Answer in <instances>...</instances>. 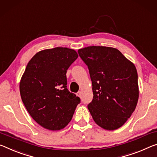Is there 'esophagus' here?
Wrapping results in <instances>:
<instances>
[{
	"label": "esophagus",
	"instance_id": "obj_1",
	"mask_svg": "<svg viewBox=\"0 0 157 157\" xmlns=\"http://www.w3.org/2000/svg\"><path fill=\"white\" fill-rule=\"evenodd\" d=\"M76 95L78 96V97H81V96H82V92H81V91H78V93L76 94Z\"/></svg>",
	"mask_w": 157,
	"mask_h": 157
}]
</instances>
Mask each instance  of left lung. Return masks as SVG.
Here are the masks:
<instances>
[{
  "instance_id": "1",
  "label": "left lung",
  "mask_w": 157,
  "mask_h": 157,
  "mask_svg": "<svg viewBox=\"0 0 157 157\" xmlns=\"http://www.w3.org/2000/svg\"><path fill=\"white\" fill-rule=\"evenodd\" d=\"M78 53L88 66L92 82L93 100L87 107L93 119L105 130L120 128L138 101L135 65L113 47L89 46Z\"/></svg>"
}]
</instances>
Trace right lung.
Wrapping results in <instances>:
<instances>
[{
    "label": "right lung",
    "instance_id": "obj_1",
    "mask_svg": "<svg viewBox=\"0 0 157 157\" xmlns=\"http://www.w3.org/2000/svg\"><path fill=\"white\" fill-rule=\"evenodd\" d=\"M78 57L74 49L55 47L38 52L27 64L19 83L21 98L31 117L44 128H65L80 103L66 86L67 70Z\"/></svg>",
    "mask_w": 157,
    "mask_h": 157
}]
</instances>
